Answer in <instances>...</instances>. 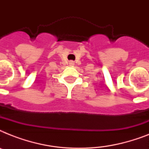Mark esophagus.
<instances>
[{"label":"esophagus","instance_id":"obj_1","mask_svg":"<svg viewBox=\"0 0 149 149\" xmlns=\"http://www.w3.org/2000/svg\"><path fill=\"white\" fill-rule=\"evenodd\" d=\"M70 65H74V63H73L72 61H70Z\"/></svg>","mask_w":149,"mask_h":149}]
</instances>
